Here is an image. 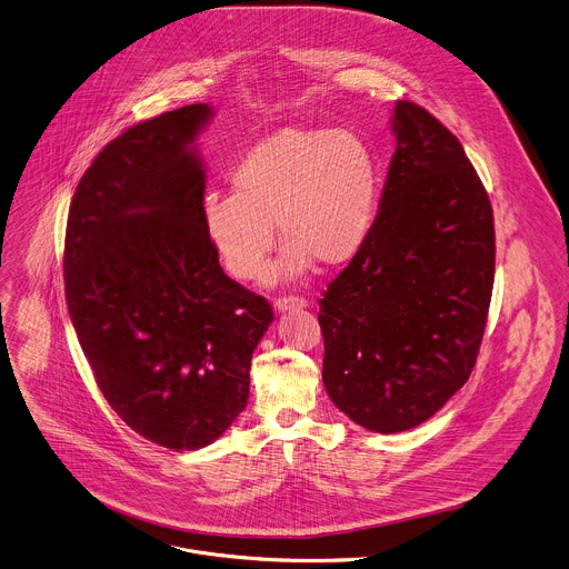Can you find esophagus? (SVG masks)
I'll list each match as a JSON object with an SVG mask.
<instances>
[{"label":"esophagus","mask_w":569,"mask_h":569,"mask_svg":"<svg viewBox=\"0 0 569 569\" xmlns=\"http://www.w3.org/2000/svg\"><path fill=\"white\" fill-rule=\"evenodd\" d=\"M306 306H308V301H306L303 297H279V299L274 301V310H277V312L301 310V308H306Z\"/></svg>","instance_id":"1"}]
</instances>
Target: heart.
Wrapping results in <instances>:
<instances>
[{
	"mask_svg": "<svg viewBox=\"0 0 569 569\" xmlns=\"http://www.w3.org/2000/svg\"><path fill=\"white\" fill-rule=\"evenodd\" d=\"M232 192L203 199V226L234 279H254L286 241L272 279L339 268L366 246L381 172L372 146L352 130L286 126L250 146L230 170Z\"/></svg>",
	"mask_w": 569,
	"mask_h": 569,
	"instance_id": "obj_1",
	"label": "heart"
}]
</instances>
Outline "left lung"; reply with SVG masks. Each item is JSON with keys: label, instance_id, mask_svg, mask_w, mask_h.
Instances as JSON below:
<instances>
[{"label": "left lung", "instance_id": "1", "mask_svg": "<svg viewBox=\"0 0 569 569\" xmlns=\"http://www.w3.org/2000/svg\"><path fill=\"white\" fill-rule=\"evenodd\" d=\"M372 232L319 299L323 386L370 432L417 428L463 388L495 286L490 197L459 139L397 101Z\"/></svg>", "mask_w": 569, "mask_h": 569}]
</instances>
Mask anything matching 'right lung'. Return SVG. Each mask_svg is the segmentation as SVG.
Segmentation results:
<instances>
[{
	"instance_id": "obj_1",
	"label": "right lung",
	"mask_w": 569,
	"mask_h": 569,
	"mask_svg": "<svg viewBox=\"0 0 569 569\" xmlns=\"http://www.w3.org/2000/svg\"><path fill=\"white\" fill-rule=\"evenodd\" d=\"M190 103L123 130L70 201L63 283L94 381L143 439L199 450L241 415L270 303L232 281L203 226L210 121Z\"/></svg>"
}]
</instances>
